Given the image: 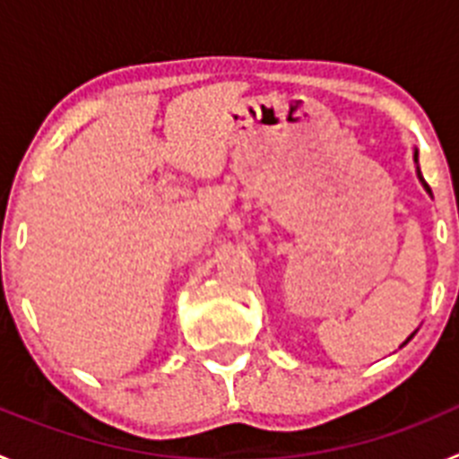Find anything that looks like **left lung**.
Listing matches in <instances>:
<instances>
[{
  "label": "left lung",
  "mask_w": 459,
  "mask_h": 459,
  "mask_svg": "<svg viewBox=\"0 0 459 459\" xmlns=\"http://www.w3.org/2000/svg\"><path fill=\"white\" fill-rule=\"evenodd\" d=\"M413 160H416V163H419V152H413ZM416 174H419V179H420V184H423V188H425V190H428V193H429V195H432V190H429V186H428V184H425V179H423V174H420V169H419V168H416ZM413 333H416V331H413ZM413 333H411V335H409V338H407V340H404V342H403V344H407V342H409V340H411V338H413Z\"/></svg>",
  "instance_id": "8db88e82"
}]
</instances>
